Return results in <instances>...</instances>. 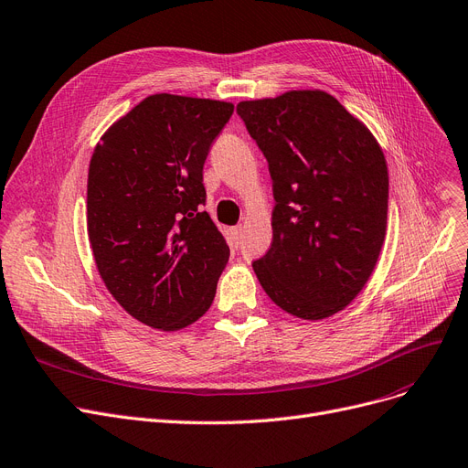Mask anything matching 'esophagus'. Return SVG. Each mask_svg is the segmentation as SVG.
Segmentation results:
<instances>
[{
	"mask_svg": "<svg viewBox=\"0 0 468 468\" xmlns=\"http://www.w3.org/2000/svg\"><path fill=\"white\" fill-rule=\"evenodd\" d=\"M229 237H231L233 247H239V245H240V239H242V226L231 228V229H229Z\"/></svg>",
	"mask_w": 468,
	"mask_h": 468,
	"instance_id": "1",
	"label": "esophagus"
}]
</instances>
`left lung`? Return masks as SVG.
Wrapping results in <instances>:
<instances>
[{
    "label": "left lung",
    "mask_w": 468,
    "mask_h": 468,
    "mask_svg": "<svg viewBox=\"0 0 468 468\" xmlns=\"http://www.w3.org/2000/svg\"><path fill=\"white\" fill-rule=\"evenodd\" d=\"M237 112L273 181V240L254 273L281 310L327 319L361 292L378 261L388 218L384 153L321 90L240 101Z\"/></svg>",
    "instance_id": "obj_1"
}]
</instances>
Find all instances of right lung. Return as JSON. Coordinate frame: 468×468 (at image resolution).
<instances>
[{
	"label": "right lung",
	"mask_w": 468,
	"mask_h": 468,
	"mask_svg": "<svg viewBox=\"0 0 468 468\" xmlns=\"http://www.w3.org/2000/svg\"><path fill=\"white\" fill-rule=\"evenodd\" d=\"M233 103L154 93L101 135L88 172V237L112 298L179 331L205 315L229 247L208 212L202 166Z\"/></svg>",
	"instance_id": "1"
}]
</instances>
